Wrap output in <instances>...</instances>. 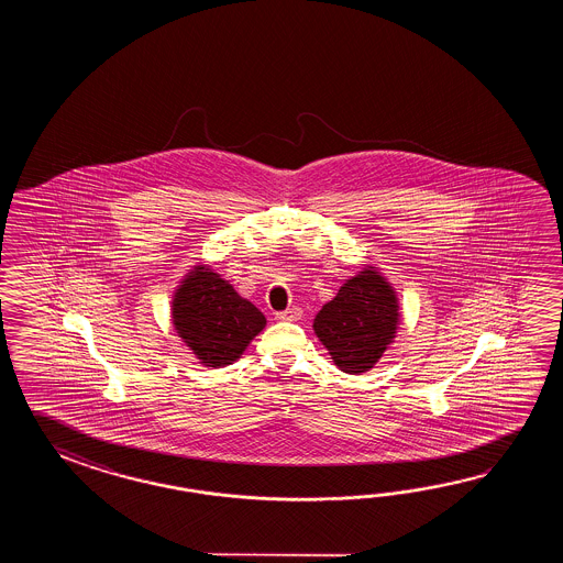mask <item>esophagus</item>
Masks as SVG:
<instances>
[{
    "label": "esophagus",
    "instance_id": "34e87169",
    "mask_svg": "<svg viewBox=\"0 0 563 563\" xmlns=\"http://www.w3.org/2000/svg\"><path fill=\"white\" fill-rule=\"evenodd\" d=\"M301 318V310L299 308H287L286 311H277L276 320H282V322H296Z\"/></svg>",
    "mask_w": 563,
    "mask_h": 563
}]
</instances>
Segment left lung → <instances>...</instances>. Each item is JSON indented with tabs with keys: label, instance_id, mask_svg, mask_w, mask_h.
Returning <instances> with one entry per match:
<instances>
[{
	"label": "left lung",
	"instance_id": "left-lung-1",
	"mask_svg": "<svg viewBox=\"0 0 563 563\" xmlns=\"http://www.w3.org/2000/svg\"><path fill=\"white\" fill-rule=\"evenodd\" d=\"M396 328L395 289L374 267L346 279L313 320V332L335 366L347 374L371 371L393 342Z\"/></svg>",
	"mask_w": 563,
	"mask_h": 563
}]
</instances>
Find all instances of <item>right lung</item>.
Wrapping results in <instances>:
<instances>
[{"label":"right lung","instance_id":"add662e5","mask_svg":"<svg viewBox=\"0 0 563 563\" xmlns=\"http://www.w3.org/2000/svg\"><path fill=\"white\" fill-rule=\"evenodd\" d=\"M173 323L201 364L219 368L240 358L264 330L265 316L219 274L197 265L175 291Z\"/></svg>","mask_w":563,"mask_h":563}]
</instances>
